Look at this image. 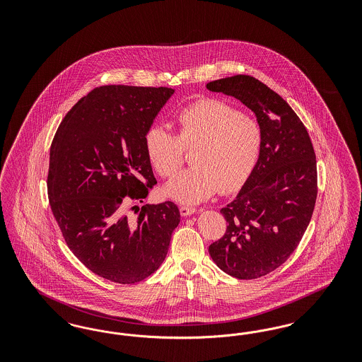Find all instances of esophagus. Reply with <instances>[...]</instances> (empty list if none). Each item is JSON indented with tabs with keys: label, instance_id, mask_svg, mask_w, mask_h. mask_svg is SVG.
Returning a JSON list of instances; mask_svg holds the SVG:
<instances>
[{
	"label": "esophagus",
	"instance_id": "obj_1",
	"mask_svg": "<svg viewBox=\"0 0 362 362\" xmlns=\"http://www.w3.org/2000/svg\"><path fill=\"white\" fill-rule=\"evenodd\" d=\"M180 214L183 216V217H187V216H191V214H194L195 211H197V209L192 206H180Z\"/></svg>",
	"mask_w": 362,
	"mask_h": 362
}]
</instances>
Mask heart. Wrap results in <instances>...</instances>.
<instances>
[{"label":"heart","mask_w":362,"mask_h":362,"mask_svg":"<svg viewBox=\"0 0 362 362\" xmlns=\"http://www.w3.org/2000/svg\"><path fill=\"white\" fill-rule=\"evenodd\" d=\"M177 134L164 124H152L144 136V148L156 173L171 177L183 164L185 149L192 151L189 170L165 186V194L180 204L202 202L218 189H240L258 163L263 130L255 118L235 105L205 99L180 110Z\"/></svg>","instance_id":"b5f03b06"}]
</instances>
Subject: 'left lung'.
<instances>
[{
  "label": "left lung",
  "mask_w": 362,
  "mask_h": 362,
  "mask_svg": "<svg viewBox=\"0 0 362 362\" xmlns=\"http://www.w3.org/2000/svg\"><path fill=\"white\" fill-rule=\"evenodd\" d=\"M206 88L240 100L263 130L254 171L236 199L221 209L225 235L209 247L226 274L255 279L285 263L303 239L317 197L316 156L292 107L255 77L238 74Z\"/></svg>",
  "instance_id": "obj_1"
}]
</instances>
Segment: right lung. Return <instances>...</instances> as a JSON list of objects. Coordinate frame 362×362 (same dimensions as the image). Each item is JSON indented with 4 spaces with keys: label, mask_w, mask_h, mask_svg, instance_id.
Wrapping results in <instances>:
<instances>
[{
    "label": "right lung",
    "mask_w": 362,
    "mask_h": 362,
    "mask_svg": "<svg viewBox=\"0 0 362 362\" xmlns=\"http://www.w3.org/2000/svg\"><path fill=\"white\" fill-rule=\"evenodd\" d=\"M173 92L95 88L73 105L52 139L47 192L55 221L86 267L122 285L155 273L180 223L171 201L138 206L157 183L144 136Z\"/></svg>",
    "instance_id": "1"
}]
</instances>
